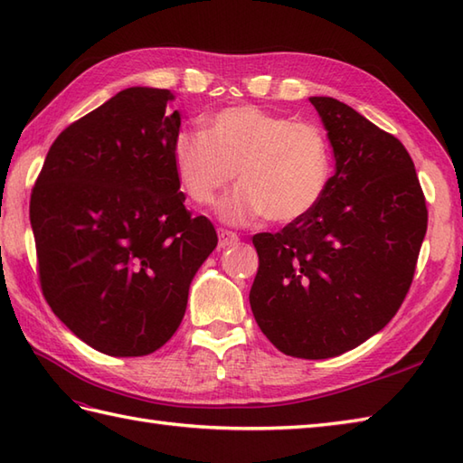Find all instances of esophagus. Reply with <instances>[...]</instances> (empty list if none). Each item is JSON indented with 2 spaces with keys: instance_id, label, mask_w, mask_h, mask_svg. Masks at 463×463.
Masks as SVG:
<instances>
[{
  "instance_id": "esophagus-1",
  "label": "esophagus",
  "mask_w": 463,
  "mask_h": 463,
  "mask_svg": "<svg viewBox=\"0 0 463 463\" xmlns=\"http://www.w3.org/2000/svg\"><path fill=\"white\" fill-rule=\"evenodd\" d=\"M239 242V234L226 229H219V249L232 247V244Z\"/></svg>"
}]
</instances>
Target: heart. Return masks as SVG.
Returning a JSON list of instances; mask_svg holds the SVG:
<instances>
[{
	"label": "heart",
	"instance_id": "1",
	"mask_svg": "<svg viewBox=\"0 0 463 463\" xmlns=\"http://www.w3.org/2000/svg\"><path fill=\"white\" fill-rule=\"evenodd\" d=\"M171 161L181 191L196 204H211L237 171L241 184L219 204L231 224L262 214L277 224L300 221L317 209L332 176L330 145L318 125L257 105L214 113L203 131H179Z\"/></svg>",
	"mask_w": 463,
	"mask_h": 463
}]
</instances>
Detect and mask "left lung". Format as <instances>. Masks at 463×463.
Returning <instances> with one entry per match:
<instances>
[{"mask_svg":"<svg viewBox=\"0 0 463 463\" xmlns=\"http://www.w3.org/2000/svg\"><path fill=\"white\" fill-rule=\"evenodd\" d=\"M336 173L317 209L252 237L254 320L287 356L322 360L360 346L394 318L428 229L414 161L394 135L332 97H310Z\"/></svg>","mask_w":463,"mask_h":463,"instance_id":"8db88e82","label":"left lung"}]
</instances>
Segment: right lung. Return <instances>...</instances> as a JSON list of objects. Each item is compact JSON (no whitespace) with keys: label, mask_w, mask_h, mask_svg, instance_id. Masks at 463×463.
Returning a JSON list of instances; mask_svg holds the SVG:
<instances>
[{"label":"right lung","mask_w":463,"mask_h":463,"mask_svg":"<svg viewBox=\"0 0 463 463\" xmlns=\"http://www.w3.org/2000/svg\"><path fill=\"white\" fill-rule=\"evenodd\" d=\"M171 91L129 87L59 133L29 203L37 272L55 317L91 348L146 356L184 317L216 231L191 216L171 145Z\"/></svg>","instance_id":"right-lung-1"}]
</instances>
